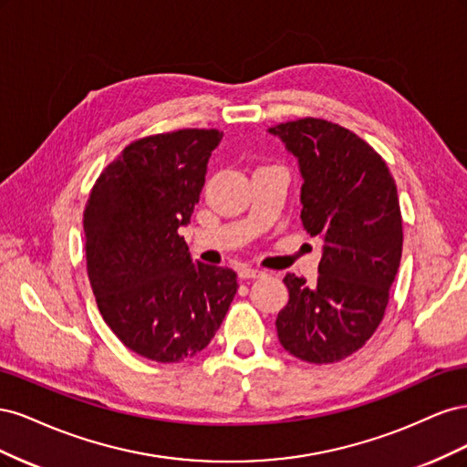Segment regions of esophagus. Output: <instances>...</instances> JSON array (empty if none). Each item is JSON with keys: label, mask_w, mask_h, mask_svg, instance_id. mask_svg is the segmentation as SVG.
<instances>
[{"label": "esophagus", "mask_w": 467, "mask_h": 467, "mask_svg": "<svg viewBox=\"0 0 467 467\" xmlns=\"http://www.w3.org/2000/svg\"><path fill=\"white\" fill-rule=\"evenodd\" d=\"M259 276H263V271H259V268H253V266L239 268V278L249 280V278H259Z\"/></svg>", "instance_id": "esophagus-1"}]
</instances>
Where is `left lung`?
<instances>
[{
	"mask_svg": "<svg viewBox=\"0 0 467 467\" xmlns=\"http://www.w3.org/2000/svg\"><path fill=\"white\" fill-rule=\"evenodd\" d=\"M298 160L304 230L323 242L317 285L286 275L278 341L312 364L357 352L384 319L403 225L398 187L381 155L343 126L300 119L268 129Z\"/></svg>",
	"mask_w": 467,
	"mask_h": 467,
	"instance_id": "8db88e82",
	"label": "left lung"
}]
</instances>
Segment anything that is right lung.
<instances>
[{"label": "right lung", "mask_w": 467, "mask_h": 467, "mask_svg": "<svg viewBox=\"0 0 467 467\" xmlns=\"http://www.w3.org/2000/svg\"><path fill=\"white\" fill-rule=\"evenodd\" d=\"M222 136L185 129L136 140L99 175L83 212L99 312L124 347L155 362L199 355L237 292L232 268L192 263L179 235Z\"/></svg>", "instance_id": "right-lung-1"}]
</instances>
